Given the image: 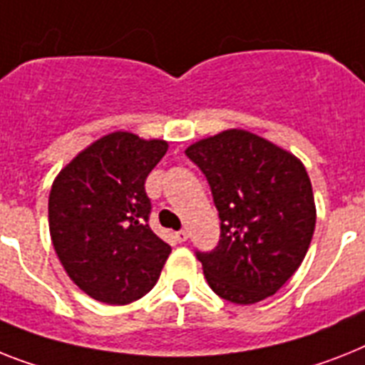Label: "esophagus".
<instances>
[{"mask_svg":"<svg viewBox=\"0 0 365 365\" xmlns=\"http://www.w3.org/2000/svg\"><path fill=\"white\" fill-rule=\"evenodd\" d=\"M173 237H175L177 242H185V240L188 239V233H186L185 230H180V231H177V233L173 235Z\"/></svg>","mask_w":365,"mask_h":365,"instance_id":"esophagus-1","label":"esophagus"}]
</instances>
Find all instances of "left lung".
Here are the masks:
<instances>
[{
	"label": "left lung",
	"mask_w": 365,
	"mask_h": 365,
	"mask_svg": "<svg viewBox=\"0 0 365 365\" xmlns=\"http://www.w3.org/2000/svg\"><path fill=\"white\" fill-rule=\"evenodd\" d=\"M207 177L220 216L218 246L195 252L218 297L255 304L274 294L306 257L315 230L308 171L297 156L231 128L185 150Z\"/></svg>",
	"instance_id": "8db88e82"
}]
</instances>
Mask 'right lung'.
<instances>
[{
  "instance_id": "1",
  "label": "right lung",
  "mask_w": 365,
  "mask_h": 365,
  "mask_svg": "<svg viewBox=\"0 0 365 365\" xmlns=\"http://www.w3.org/2000/svg\"><path fill=\"white\" fill-rule=\"evenodd\" d=\"M168 141L111 132L59 171L48 200L53 248L86 294L123 306L160 278L171 246L149 227L145 179Z\"/></svg>"
}]
</instances>
